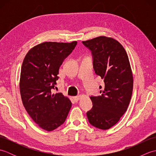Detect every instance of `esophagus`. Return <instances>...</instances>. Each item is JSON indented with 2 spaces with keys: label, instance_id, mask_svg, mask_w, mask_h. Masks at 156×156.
<instances>
[{
  "label": "esophagus",
  "instance_id": "esophagus-1",
  "mask_svg": "<svg viewBox=\"0 0 156 156\" xmlns=\"http://www.w3.org/2000/svg\"><path fill=\"white\" fill-rule=\"evenodd\" d=\"M80 96H76V97H73V99H74V101H75V102H77L79 99H80Z\"/></svg>",
  "mask_w": 156,
  "mask_h": 156
}]
</instances>
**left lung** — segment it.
<instances>
[{"instance_id":"obj_1","label":"left lung","mask_w":156,"mask_h":156,"mask_svg":"<svg viewBox=\"0 0 156 156\" xmlns=\"http://www.w3.org/2000/svg\"><path fill=\"white\" fill-rule=\"evenodd\" d=\"M90 49L96 74L104 80L101 96L92 97L91 110L87 112L90 124L108 129L120 120L127 109L133 87V74L125 49L118 41L100 36L82 41Z\"/></svg>"}]
</instances>
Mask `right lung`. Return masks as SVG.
Wrapping results in <instances>:
<instances>
[{
  "label": "right lung",
  "instance_id": "obj_1",
  "mask_svg": "<svg viewBox=\"0 0 156 156\" xmlns=\"http://www.w3.org/2000/svg\"><path fill=\"white\" fill-rule=\"evenodd\" d=\"M77 41H46L34 46L23 59L20 76V93L29 116L41 129L51 131L66 121L72 107L62 93H52L59 69L74 50Z\"/></svg>",
  "mask_w": 156,
  "mask_h": 156
}]
</instances>
